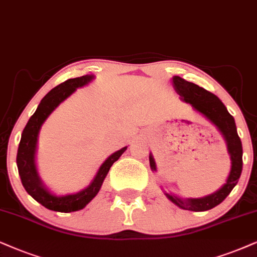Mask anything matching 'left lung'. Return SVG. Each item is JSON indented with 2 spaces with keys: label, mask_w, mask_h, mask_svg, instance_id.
<instances>
[{
  "label": "left lung",
  "mask_w": 257,
  "mask_h": 257,
  "mask_svg": "<svg viewBox=\"0 0 257 257\" xmlns=\"http://www.w3.org/2000/svg\"><path fill=\"white\" fill-rule=\"evenodd\" d=\"M172 84H173L175 92L179 95L180 100L191 104L197 112L203 115L207 121H210L218 129L223 139L225 140L230 160H231V168H230L225 184L218 188L216 192L201 198H181L177 194L167 193L165 191V196L180 209L203 212V211L211 210L219 205L238 183L243 165L242 142L237 134L235 119L230 115L228 109L225 108V105L218 97L211 93L210 91L198 86L197 84L187 82L179 76L172 78ZM149 165H151L153 172H157V164H155L152 153L149 154Z\"/></svg>",
  "instance_id": "1"
}]
</instances>
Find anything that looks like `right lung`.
I'll return each instance as SVG.
<instances>
[{
	"instance_id": "obj_1",
	"label": "right lung",
	"mask_w": 257,
	"mask_h": 257,
	"mask_svg": "<svg viewBox=\"0 0 257 257\" xmlns=\"http://www.w3.org/2000/svg\"><path fill=\"white\" fill-rule=\"evenodd\" d=\"M93 79H95L93 74H86V76L67 79L66 82L52 89L41 99L40 104L38 105L37 110L29 118L24 132H22L18 155H16V165H18L21 183L29 196L33 197L38 203H40L42 206L48 210L67 213L84 209L99 192L103 181H104L113 162L117 161L119 157L125 152V149L128 148L123 147L109 155L106 160L100 165L99 170L97 171L95 178L89 186L83 188L79 192L58 196L45 185L39 175L37 162H35V154H37L38 136L41 125L44 124L48 116L58 108V105L63 103L67 97L72 95L78 87L87 85Z\"/></svg>"
}]
</instances>
